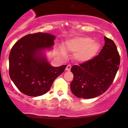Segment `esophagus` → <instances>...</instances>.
Returning <instances> with one entry per match:
<instances>
[{"label":"esophagus","mask_w":128,"mask_h":128,"mask_svg":"<svg viewBox=\"0 0 128 128\" xmlns=\"http://www.w3.org/2000/svg\"><path fill=\"white\" fill-rule=\"evenodd\" d=\"M70 69H71V66L68 65L67 66L66 68V70H67V71H69V70H70Z\"/></svg>","instance_id":"1"}]
</instances>
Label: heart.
<instances>
[{
  "instance_id": "b5f03b06",
  "label": "heart",
  "mask_w": 128,
  "mask_h": 128,
  "mask_svg": "<svg viewBox=\"0 0 128 128\" xmlns=\"http://www.w3.org/2000/svg\"><path fill=\"white\" fill-rule=\"evenodd\" d=\"M66 47L69 51L76 52L74 56L76 60L86 62L96 56L100 50V44L88 37H76L67 41Z\"/></svg>"
}]
</instances>
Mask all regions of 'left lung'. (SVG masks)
Wrapping results in <instances>:
<instances>
[{"label": "left lung", "mask_w": 128, "mask_h": 128, "mask_svg": "<svg viewBox=\"0 0 128 128\" xmlns=\"http://www.w3.org/2000/svg\"><path fill=\"white\" fill-rule=\"evenodd\" d=\"M104 45L98 56L79 66L72 67V94L80 98H93L105 92L119 69L120 58L114 42L104 37Z\"/></svg>", "instance_id": "obj_1"}]
</instances>
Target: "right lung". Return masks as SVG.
I'll return each instance as SVG.
<instances>
[{"label":"right lung","mask_w":128,"mask_h":128,"mask_svg":"<svg viewBox=\"0 0 128 128\" xmlns=\"http://www.w3.org/2000/svg\"><path fill=\"white\" fill-rule=\"evenodd\" d=\"M54 35L50 33L29 34L20 39L9 55V75L21 92L30 96L42 95L50 90L67 65L53 67L46 51H51Z\"/></svg>","instance_id":"right-lung-1"}]
</instances>
